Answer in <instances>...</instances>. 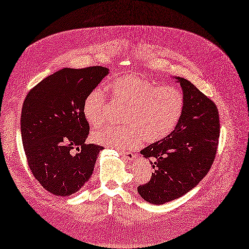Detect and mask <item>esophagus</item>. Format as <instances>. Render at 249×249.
Returning a JSON list of instances; mask_svg holds the SVG:
<instances>
[{
  "label": "esophagus",
  "instance_id": "34e87169",
  "mask_svg": "<svg viewBox=\"0 0 249 249\" xmlns=\"http://www.w3.org/2000/svg\"><path fill=\"white\" fill-rule=\"evenodd\" d=\"M121 155H122L123 158H124L125 160H128V161H132L135 158L134 154L133 153H128V152H121Z\"/></svg>",
  "mask_w": 249,
  "mask_h": 249
}]
</instances>
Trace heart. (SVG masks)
Returning a JSON list of instances; mask_svg holds the SVG:
<instances>
[{
  "instance_id": "1",
  "label": "heart",
  "mask_w": 249,
  "mask_h": 249,
  "mask_svg": "<svg viewBox=\"0 0 249 249\" xmlns=\"http://www.w3.org/2000/svg\"><path fill=\"white\" fill-rule=\"evenodd\" d=\"M112 97L126 106L125 124L105 125L92 134L95 143L121 151L136 148L142 139L158 142L173 132L183 110V94L173 86H160L155 81L129 73L117 77L109 85ZM107 98L101 88L92 89L83 101V114L92 125L103 123Z\"/></svg>"
}]
</instances>
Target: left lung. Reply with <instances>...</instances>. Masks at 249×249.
<instances>
[{"label": "left lung", "mask_w": 249, "mask_h": 249, "mask_svg": "<svg viewBox=\"0 0 249 249\" xmlns=\"http://www.w3.org/2000/svg\"><path fill=\"white\" fill-rule=\"evenodd\" d=\"M174 78L184 99L180 120L166 138L140 152L155 171L149 182L138 186V193L154 205L178 198L196 186L214 162L219 143L216 104L188 80Z\"/></svg>", "instance_id": "8db88e82"}]
</instances>
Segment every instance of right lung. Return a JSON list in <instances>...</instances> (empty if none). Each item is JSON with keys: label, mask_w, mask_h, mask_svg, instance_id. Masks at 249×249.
<instances>
[{"label": "right lung", "mask_w": 249, "mask_h": 249, "mask_svg": "<svg viewBox=\"0 0 249 249\" xmlns=\"http://www.w3.org/2000/svg\"><path fill=\"white\" fill-rule=\"evenodd\" d=\"M95 66L65 68L27 94L21 112V136L35 179L54 196H69L90 179L103 147L86 144L89 124L83 101L108 75Z\"/></svg>", "instance_id": "right-lung-1"}]
</instances>
